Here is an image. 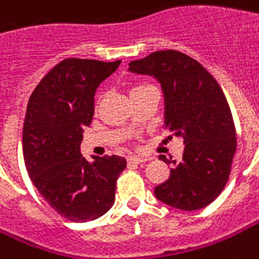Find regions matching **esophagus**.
Listing matches in <instances>:
<instances>
[{
	"instance_id": "obj_1",
	"label": "esophagus",
	"mask_w": 259,
	"mask_h": 259,
	"mask_svg": "<svg viewBox=\"0 0 259 259\" xmlns=\"http://www.w3.org/2000/svg\"><path fill=\"white\" fill-rule=\"evenodd\" d=\"M127 161H129L130 164H141V162L146 161V158H144V157H136V155H129Z\"/></svg>"
}]
</instances>
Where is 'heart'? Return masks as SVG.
<instances>
[{
	"label": "heart",
	"mask_w": 259,
	"mask_h": 259,
	"mask_svg": "<svg viewBox=\"0 0 259 259\" xmlns=\"http://www.w3.org/2000/svg\"><path fill=\"white\" fill-rule=\"evenodd\" d=\"M144 86H146V84H138V86H135V88L132 89V92H133V91H136V89H139V88H144Z\"/></svg>",
	"instance_id": "1"
}]
</instances>
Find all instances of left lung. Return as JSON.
Instances as JSON below:
<instances>
[{
    "label": "left lung",
    "instance_id": "obj_1",
    "mask_svg": "<svg viewBox=\"0 0 259 259\" xmlns=\"http://www.w3.org/2000/svg\"><path fill=\"white\" fill-rule=\"evenodd\" d=\"M129 71L157 79L164 95V129L183 139L180 160L154 193L167 205L195 211L224 189L236 152V130L227 99L202 64L175 50L155 51L129 63Z\"/></svg>",
    "mask_w": 259,
    "mask_h": 259
}]
</instances>
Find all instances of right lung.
I'll return each instance as SVG.
<instances>
[{
  "label": "right lung",
  "instance_id": "add662e5",
  "mask_svg": "<svg viewBox=\"0 0 259 259\" xmlns=\"http://www.w3.org/2000/svg\"><path fill=\"white\" fill-rule=\"evenodd\" d=\"M120 60L67 58L58 63L32 92L23 124V157L35 188L70 221L104 215L114 204L115 182L126 168L121 157L80 152L84 126L92 123L95 92Z\"/></svg>",
  "mask_w": 259,
  "mask_h": 259
}]
</instances>
